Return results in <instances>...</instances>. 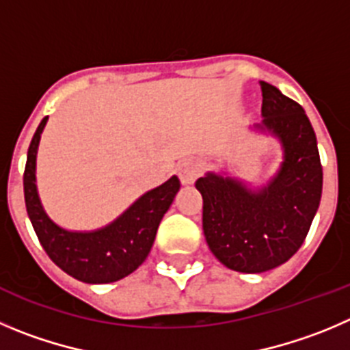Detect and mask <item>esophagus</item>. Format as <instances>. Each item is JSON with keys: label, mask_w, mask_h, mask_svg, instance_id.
Here are the masks:
<instances>
[{"label": "esophagus", "mask_w": 350, "mask_h": 350, "mask_svg": "<svg viewBox=\"0 0 350 350\" xmlns=\"http://www.w3.org/2000/svg\"><path fill=\"white\" fill-rule=\"evenodd\" d=\"M202 172V163L199 159H184V161L178 163L177 166V173L178 178L184 185H191L198 180V177L201 175Z\"/></svg>", "instance_id": "1"}]
</instances>
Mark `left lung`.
I'll use <instances>...</instances> for the list:
<instances>
[{
    "mask_svg": "<svg viewBox=\"0 0 350 350\" xmlns=\"http://www.w3.org/2000/svg\"><path fill=\"white\" fill-rule=\"evenodd\" d=\"M262 122L254 129L280 141L284 161L266 185L208 172L196 187L202 196V230L221 265L241 273H262L292 258L318 211L323 168L318 142L299 103L275 85L259 82Z\"/></svg>",
    "mask_w": 350,
    "mask_h": 350,
    "instance_id": "obj_1",
    "label": "left lung"
}]
</instances>
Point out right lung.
<instances>
[{
  "label": "right lung",
  "mask_w": 350,
  "mask_h": 350,
  "mask_svg": "<svg viewBox=\"0 0 350 350\" xmlns=\"http://www.w3.org/2000/svg\"><path fill=\"white\" fill-rule=\"evenodd\" d=\"M48 116L39 123L27 151L23 172L25 208L36 235L56 266L84 284H111L122 280L148 258L159 221L180 189L173 175L159 187L146 192L115 221L92 232H70L58 227L41 204L36 185V158Z\"/></svg>",
  "instance_id": "1"
}]
</instances>
